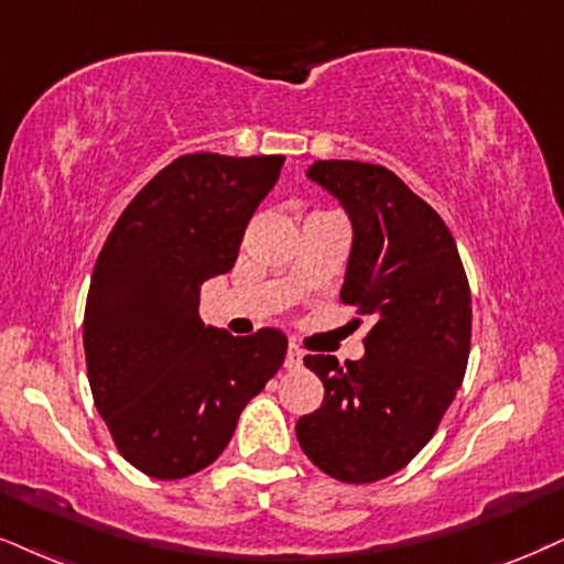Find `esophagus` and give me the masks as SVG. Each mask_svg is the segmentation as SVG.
I'll return each mask as SVG.
<instances>
[{"label":"esophagus","mask_w":564,"mask_h":564,"mask_svg":"<svg viewBox=\"0 0 564 564\" xmlns=\"http://www.w3.org/2000/svg\"><path fill=\"white\" fill-rule=\"evenodd\" d=\"M303 364V350L297 345H288V356H284V368H297Z\"/></svg>","instance_id":"1"}]
</instances>
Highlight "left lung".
Wrapping results in <instances>:
<instances>
[{
	"mask_svg": "<svg viewBox=\"0 0 564 564\" xmlns=\"http://www.w3.org/2000/svg\"><path fill=\"white\" fill-rule=\"evenodd\" d=\"M305 175L350 217L339 301L371 318V329L360 360L303 358L324 381V402L297 421L295 434L326 476L371 484L426 447L463 384L468 276L440 214L387 166L332 159L314 162Z\"/></svg>",
	"mask_w": 564,
	"mask_h": 564,
	"instance_id": "1",
	"label": "left lung"
}]
</instances>
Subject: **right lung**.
Segmentation results:
<instances>
[{"label":"right lung","mask_w":564,"mask_h":564,"mask_svg":"<svg viewBox=\"0 0 564 564\" xmlns=\"http://www.w3.org/2000/svg\"><path fill=\"white\" fill-rule=\"evenodd\" d=\"M284 156L185 154L130 200L90 274L83 347L96 410L151 478L204 470L280 371L288 337L206 326L200 284L235 267Z\"/></svg>","instance_id":"right-lung-1"}]
</instances>
